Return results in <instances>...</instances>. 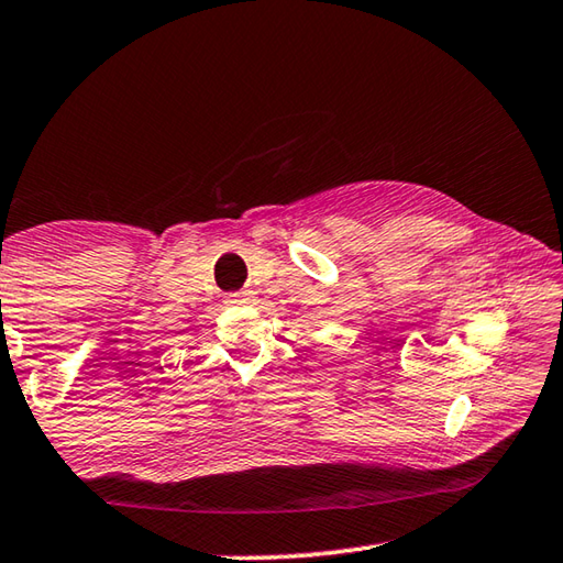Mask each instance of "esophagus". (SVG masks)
<instances>
[{
  "label": "esophagus",
  "mask_w": 563,
  "mask_h": 563,
  "mask_svg": "<svg viewBox=\"0 0 563 563\" xmlns=\"http://www.w3.org/2000/svg\"><path fill=\"white\" fill-rule=\"evenodd\" d=\"M253 298H255V292L243 288V290L231 292V295H229V302H231V305H251Z\"/></svg>",
  "instance_id": "34e87169"
}]
</instances>
